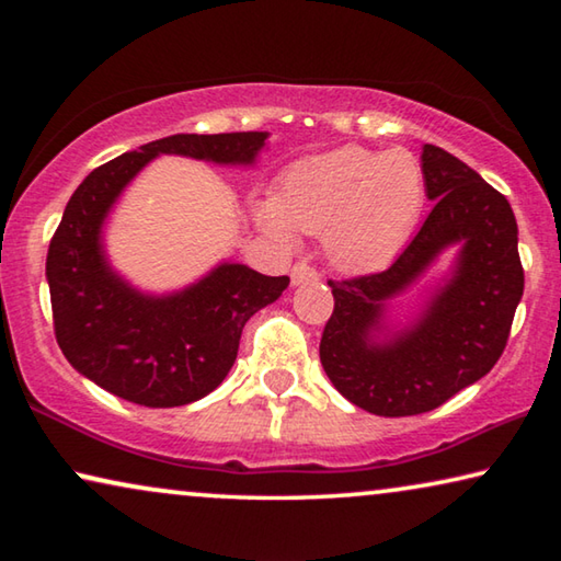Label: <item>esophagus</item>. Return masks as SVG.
<instances>
[{"instance_id":"34e87169","label":"esophagus","mask_w":561,"mask_h":561,"mask_svg":"<svg viewBox=\"0 0 561 561\" xmlns=\"http://www.w3.org/2000/svg\"><path fill=\"white\" fill-rule=\"evenodd\" d=\"M317 279H319V272L311 267L309 262H297L291 267V284H294V287H299V284L317 282Z\"/></svg>"}]
</instances>
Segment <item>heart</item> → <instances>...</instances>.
Segmentation results:
<instances>
[{"label": "heart", "instance_id": "1", "mask_svg": "<svg viewBox=\"0 0 561 561\" xmlns=\"http://www.w3.org/2000/svg\"><path fill=\"white\" fill-rule=\"evenodd\" d=\"M423 205L425 175L415 156L351 146L291 163L277 195L257 205V220L284 242L297 230L324 234L334 264L368 272L401 252Z\"/></svg>", "mask_w": 561, "mask_h": 561}]
</instances>
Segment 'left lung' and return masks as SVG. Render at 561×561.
<instances>
[{
    "mask_svg": "<svg viewBox=\"0 0 561 561\" xmlns=\"http://www.w3.org/2000/svg\"><path fill=\"white\" fill-rule=\"evenodd\" d=\"M421 168L435 203L431 215L388 270L329 279L334 311L319 344L336 391L386 417L428 413L490 374L525 291L507 197L438 146H423ZM453 243L461 247L459 260L424 314L411 328L383 335L385 301Z\"/></svg>",
    "mask_w": 561,
    "mask_h": 561,
    "instance_id": "left-lung-1",
    "label": "left lung"
}]
</instances>
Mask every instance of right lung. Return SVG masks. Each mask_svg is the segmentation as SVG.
<instances>
[{
  "mask_svg": "<svg viewBox=\"0 0 561 561\" xmlns=\"http://www.w3.org/2000/svg\"><path fill=\"white\" fill-rule=\"evenodd\" d=\"M267 133H178L108 160L76 187L46 254L54 334L81 376L123 401L175 408L225 381L252 314L277 301L289 277L222 262L183 291L144 294L111 270L101 227L133 178L158 156L252 165Z\"/></svg>",
  "mask_w": 561,
  "mask_h": 561,
  "instance_id": "obj_1",
  "label": "right lung"
}]
</instances>
